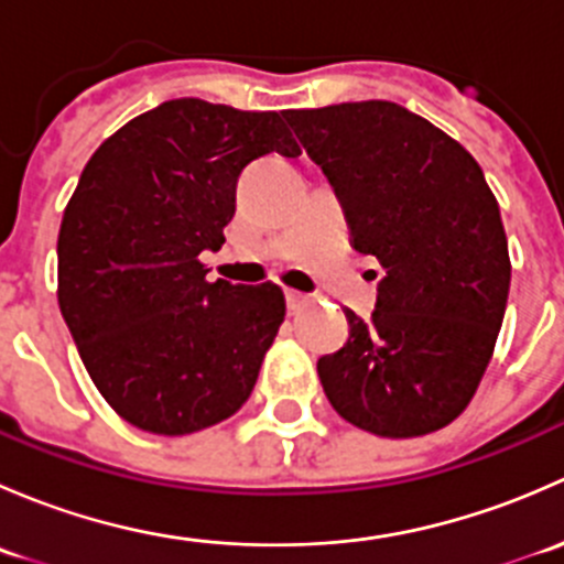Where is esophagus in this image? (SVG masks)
<instances>
[{
	"instance_id": "esophagus-1",
	"label": "esophagus",
	"mask_w": 564,
	"mask_h": 564,
	"mask_svg": "<svg viewBox=\"0 0 564 564\" xmlns=\"http://www.w3.org/2000/svg\"><path fill=\"white\" fill-rule=\"evenodd\" d=\"M308 303H311L308 294L294 292V289H286V305H289V311H300V308H305V305H308Z\"/></svg>"
}]
</instances>
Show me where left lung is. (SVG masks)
I'll list each match as a JSON object with an SVG mask.
<instances>
[{
	"instance_id": "obj_1",
	"label": "left lung",
	"mask_w": 564,
	"mask_h": 564,
	"mask_svg": "<svg viewBox=\"0 0 564 564\" xmlns=\"http://www.w3.org/2000/svg\"><path fill=\"white\" fill-rule=\"evenodd\" d=\"M286 122L340 198L349 242L384 267L368 322L318 357L335 412L412 440L469 406L510 292L497 196L456 139L390 100L289 108Z\"/></svg>"
}]
</instances>
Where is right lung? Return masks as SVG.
I'll return each mask as SVG.
<instances>
[{
	"instance_id": "right-lung-1",
	"label": "right lung",
	"mask_w": 564,
	"mask_h": 564,
	"mask_svg": "<svg viewBox=\"0 0 564 564\" xmlns=\"http://www.w3.org/2000/svg\"><path fill=\"white\" fill-rule=\"evenodd\" d=\"M297 158L278 111L166 100L108 135L84 166L56 240V300L108 406L182 436L248 401L286 303L275 283L207 281L256 158Z\"/></svg>"
}]
</instances>
